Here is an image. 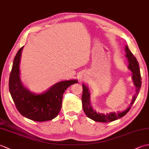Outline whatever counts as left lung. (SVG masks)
<instances>
[{
	"instance_id": "left-lung-1",
	"label": "left lung",
	"mask_w": 149,
	"mask_h": 149,
	"mask_svg": "<svg viewBox=\"0 0 149 149\" xmlns=\"http://www.w3.org/2000/svg\"><path fill=\"white\" fill-rule=\"evenodd\" d=\"M125 51L126 53L125 56L127 57L129 61L128 68L132 72V79L133 81V83L136 87V94L132 97L130 106L125 110L123 111L122 112H111L109 113H106L105 115V114L103 113H97L95 110L93 109L90 103L91 100L90 90L88 89V86L83 84V95H82L83 108L85 114H86L88 118L94 120V121L100 122H109L121 118V117H123L130 110L132 104H134L136 99L137 98L141 86V78L140 75V67H139V64L138 62L137 61L136 58L132 54V53L129 50L127 45H125Z\"/></svg>"
}]
</instances>
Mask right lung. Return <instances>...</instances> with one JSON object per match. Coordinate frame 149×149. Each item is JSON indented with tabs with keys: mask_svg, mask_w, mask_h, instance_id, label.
<instances>
[{
	"mask_svg": "<svg viewBox=\"0 0 149 149\" xmlns=\"http://www.w3.org/2000/svg\"><path fill=\"white\" fill-rule=\"evenodd\" d=\"M24 47L16 54L9 80V89L18 111L27 118L36 122L52 120L58 115L61 108L63 95L66 88L76 79L60 81L40 94L31 91L22 83L20 63Z\"/></svg>",
	"mask_w": 149,
	"mask_h": 149,
	"instance_id": "right-lung-1",
	"label": "right lung"
}]
</instances>
